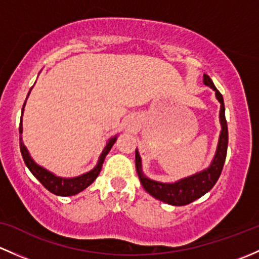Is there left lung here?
<instances>
[{
	"label": "left lung",
	"mask_w": 259,
	"mask_h": 259,
	"mask_svg": "<svg viewBox=\"0 0 259 259\" xmlns=\"http://www.w3.org/2000/svg\"><path fill=\"white\" fill-rule=\"evenodd\" d=\"M203 83L214 91L215 98L221 103L220 138H218L214 156H213L212 162L207 168L188 176V177L175 181V182H159V181L151 180L143 173L142 158H141L138 149H136V169H137V175L142 187L152 197H154L158 201L164 202V203L172 204V206H186V204L192 203L193 201L204 196L207 192H209L220 178L226 161V156H227L228 128L225 116L223 97L207 74H203Z\"/></svg>",
	"instance_id": "left-lung-1"
}]
</instances>
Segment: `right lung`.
I'll return each instance as SVG.
<instances>
[{
  "instance_id": "1",
  "label": "right lung",
  "mask_w": 259,
  "mask_h": 259,
  "mask_svg": "<svg viewBox=\"0 0 259 259\" xmlns=\"http://www.w3.org/2000/svg\"><path fill=\"white\" fill-rule=\"evenodd\" d=\"M30 92H28L27 97L30 96ZM26 100H27V98H26ZM25 105H26V101L25 103H23V107H22V116H23V110H25ZM22 116H21V122H20V148H21V153H22V157H23V161H25L27 168L31 170L32 175H33L34 177H36L37 180L45 186V188L49 189L51 193L56 194V196H62V197L74 196V194L79 193V192H82L83 189H86L90 185H92V183L95 182L96 178L98 177V175H100L101 169H102V164L103 162H105L106 156H107L108 152L111 151L112 146L114 145V142L117 141V137H118V135H116L107 141L102 153H101L100 157H98L97 164H96L92 169L89 170V172L77 176V177H71V178L60 177V176H56L55 173H52L51 170L46 169L45 167L39 166V164L36 163L34 159L31 157L30 152H28V149L25 146V143H23V140H22V132H23Z\"/></svg>"
}]
</instances>
